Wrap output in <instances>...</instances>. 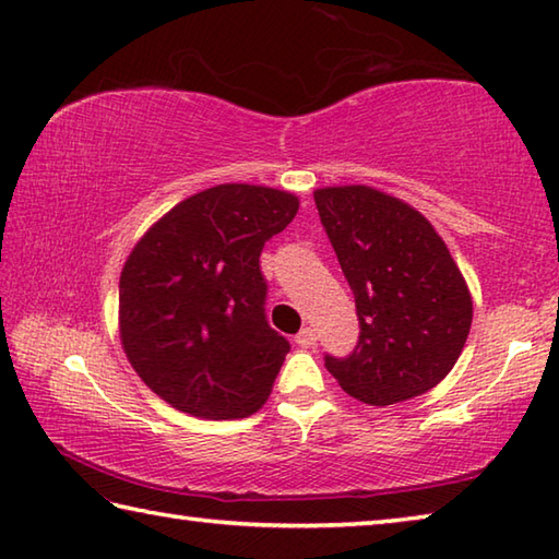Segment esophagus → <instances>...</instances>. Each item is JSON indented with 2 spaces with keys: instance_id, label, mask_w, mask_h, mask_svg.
Segmentation results:
<instances>
[{
  "instance_id": "obj_1",
  "label": "esophagus",
  "mask_w": 559,
  "mask_h": 559,
  "mask_svg": "<svg viewBox=\"0 0 559 559\" xmlns=\"http://www.w3.org/2000/svg\"><path fill=\"white\" fill-rule=\"evenodd\" d=\"M318 342V334H314V330L312 328H302L298 334H296V344L298 347H312V344Z\"/></svg>"
}]
</instances>
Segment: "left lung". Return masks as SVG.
Returning a JSON list of instances; mask_svg holds the SVG:
<instances>
[{
    "mask_svg": "<svg viewBox=\"0 0 559 559\" xmlns=\"http://www.w3.org/2000/svg\"><path fill=\"white\" fill-rule=\"evenodd\" d=\"M322 227L357 302L359 344L324 357L344 393L369 405L438 385L472 328V293L435 227L408 202L369 186L312 192Z\"/></svg>",
    "mask_w": 559,
    "mask_h": 559,
    "instance_id": "1",
    "label": "left lung"
}]
</instances>
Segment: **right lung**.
Returning <instances> with one entry per match:
<instances>
[{"label": "right lung", "mask_w": 559, "mask_h": 559, "mask_svg": "<svg viewBox=\"0 0 559 559\" xmlns=\"http://www.w3.org/2000/svg\"><path fill=\"white\" fill-rule=\"evenodd\" d=\"M300 200L222 182L148 227L119 278V340L131 367L176 411L247 418L266 403L290 344L269 328L259 257Z\"/></svg>", "instance_id": "right-lung-1"}]
</instances>
